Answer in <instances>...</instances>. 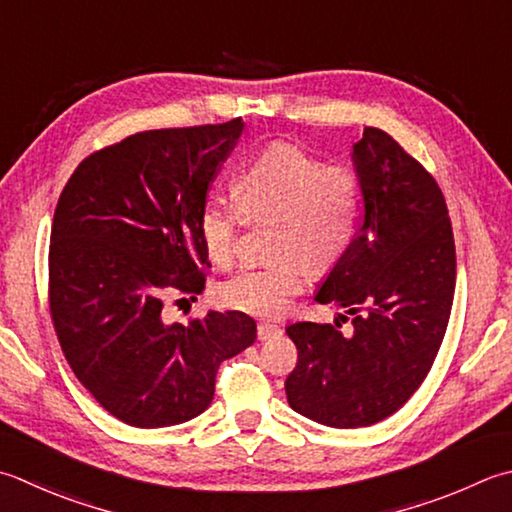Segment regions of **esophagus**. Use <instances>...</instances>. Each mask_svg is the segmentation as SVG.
I'll return each instance as SVG.
<instances>
[{"label":"esophagus","mask_w":512,"mask_h":512,"mask_svg":"<svg viewBox=\"0 0 512 512\" xmlns=\"http://www.w3.org/2000/svg\"><path fill=\"white\" fill-rule=\"evenodd\" d=\"M279 330H282V328H279V326L273 324V322H259V324H257V337L264 342V339H270V337L279 335Z\"/></svg>","instance_id":"obj_1"}]
</instances>
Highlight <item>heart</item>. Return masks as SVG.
Masks as SVG:
<instances>
[{"mask_svg": "<svg viewBox=\"0 0 512 512\" xmlns=\"http://www.w3.org/2000/svg\"><path fill=\"white\" fill-rule=\"evenodd\" d=\"M233 197L237 207L210 197L199 210V237L210 262H235L244 217L273 219L270 250L277 253L219 284V302L239 313L282 315L308 282V262L333 266L353 242L357 175L346 166H326L297 146L275 144L255 155L237 173Z\"/></svg>", "mask_w": 512, "mask_h": 512, "instance_id": "heart-1", "label": "heart"}]
</instances>
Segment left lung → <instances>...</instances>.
Listing matches in <instances>:
<instances>
[{
    "label": "left lung",
    "mask_w": 512,
    "mask_h": 512,
    "mask_svg": "<svg viewBox=\"0 0 512 512\" xmlns=\"http://www.w3.org/2000/svg\"><path fill=\"white\" fill-rule=\"evenodd\" d=\"M353 162L362 224L315 297L344 308L350 330L339 319L286 328L299 355L284 384L288 404L335 428L382 422L422 386L444 342L457 275L435 177L373 126L353 146Z\"/></svg>",
    "instance_id": "left-lung-1"
}]
</instances>
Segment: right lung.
Instances as JSON below:
<instances>
[{
	"label": "right lung",
	"mask_w": 512,
	"mask_h": 512,
	"mask_svg": "<svg viewBox=\"0 0 512 512\" xmlns=\"http://www.w3.org/2000/svg\"><path fill=\"white\" fill-rule=\"evenodd\" d=\"M244 130L159 128L95 150L70 175L48 248V306L68 366L110 415L162 428L204 413L217 368L255 342L239 310L164 319L168 293L199 295V210ZM190 297V299H193Z\"/></svg>",
	"instance_id": "1"
}]
</instances>
